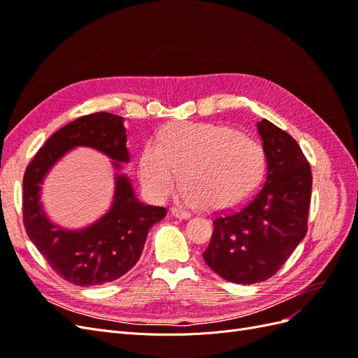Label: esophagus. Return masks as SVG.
Segmentation results:
<instances>
[{
	"mask_svg": "<svg viewBox=\"0 0 358 358\" xmlns=\"http://www.w3.org/2000/svg\"><path fill=\"white\" fill-rule=\"evenodd\" d=\"M171 215L176 216V218H179V220H189L191 218V213L189 212L182 210L179 208H173L171 209Z\"/></svg>",
	"mask_w": 358,
	"mask_h": 358,
	"instance_id": "obj_1",
	"label": "esophagus"
}]
</instances>
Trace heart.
<instances>
[{"instance_id": "b5f03b06", "label": "heart", "mask_w": 358, "mask_h": 358, "mask_svg": "<svg viewBox=\"0 0 358 358\" xmlns=\"http://www.w3.org/2000/svg\"><path fill=\"white\" fill-rule=\"evenodd\" d=\"M189 203L225 210L252 196L266 173V155L257 140L237 129L213 124H171L158 143L149 142L140 155V178L158 200H167L180 185Z\"/></svg>"}]
</instances>
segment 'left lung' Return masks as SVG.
Segmentation results:
<instances>
[{"label": "left lung", "instance_id": "left-lung-1", "mask_svg": "<svg viewBox=\"0 0 358 358\" xmlns=\"http://www.w3.org/2000/svg\"><path fill=\"white\" fill-rule=\"evenodd\" d=\"M267 173L263 187L241 208L213 218L203 258L234 284H257L284 266L308 231L310 166L299 143L267 119L257 124Z\"/></svg>", "mask_w": 358, "mask_h": 358}]
</instances>
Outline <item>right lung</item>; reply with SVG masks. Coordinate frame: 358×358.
Wrapping results in <instances>:
<instances>
[{
  "label": "right lung",
  "instance_id": "obj_1",
  "mask_svg": "<svg viewBox=\"0 0 358 358\" xmlns=\"http://www.w3.org/2000/svg\"><path fill=\"white\" fill-rule=\"evenodd\" d=\"M88 146L119 162H128L124 117L107 112L82 116L52 134L24 175V225L31 242L55 272L80 287L101 285L124 276L142 255L150 227L167 210L138 201L131 182L117 175L112 208L82 230H67L49 221L40 203V183L70 149Z\"/></svg>",
  "mask_w": 358,
  "mask_h": 358
}]
</instances>
